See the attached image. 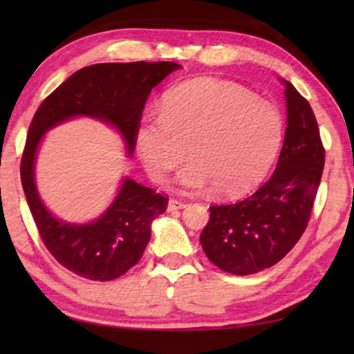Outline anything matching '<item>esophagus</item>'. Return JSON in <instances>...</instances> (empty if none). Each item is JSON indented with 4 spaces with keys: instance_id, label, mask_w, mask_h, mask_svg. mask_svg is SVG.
Returning a JSON list of instances; mask_svg holds the SVG:
<instances>
[{
    "instance_id": "1",
    "label": "esophagus",
    "mask_w": 354,
    "mask_h": 354,
    "mask_svg": "<svg viewBox=\"0 0 354 354\" xmlns=\"http://www.w3.org/2000/svg\"><path fill=\"white\" fill-rule=\"evenodd\" d=\"M185 206H187V203H185V201L171 198L169 201V206H167V209H169V211H178V209H184Z\"/></svg>"
}]
</instances>
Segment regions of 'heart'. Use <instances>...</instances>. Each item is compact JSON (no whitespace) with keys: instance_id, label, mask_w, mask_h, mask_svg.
Segmentation results:
<instances>
[{"instance_id":"1","label":"heart","mask_w":354,"mask_h":354,"mask_svg":"<svg viewBox=\"0 0 354 354\" xmlns=\"http://www.w3.org/2000/svg\"><path fill=\"white\" fill-rule=\"evenodd\" d=\"M283 140L277 107L247 88L214 80L181 84L164 95L158 118L136 131V148L156 183L183 162L185 189L211 185L217 196L248 194L266 178Z\"/></svg>"}]
</instances>
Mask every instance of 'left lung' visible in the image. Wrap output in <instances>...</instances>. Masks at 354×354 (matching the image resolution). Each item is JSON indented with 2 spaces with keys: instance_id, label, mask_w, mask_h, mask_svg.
Here are the masks:
<instances>
[{
  "instance_id": "left-lung-1",
  "label": "left lung",
  "mask_w": 354,
  "mask_h": 354,
  "mask_svg": "<svg viewBox=\"0 0 354 354\" xmlns=\"http://www.w3.org/2000/svg\"><path fill=\"white\" fill-rule=\"evenodd\" d=\"M286 84L287 129L277 170L245 200L211 206L200 241L209 261L232 274L274 266L303 236L325 165L313 107Z\"/></svg>"
}]
</instances>
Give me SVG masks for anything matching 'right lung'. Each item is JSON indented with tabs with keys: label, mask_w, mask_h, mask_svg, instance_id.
<instances>
[{
	"label": "right lung",
	"mask_w": 354,
	"mask_h": 354,
	"mask_svg": "<svg viewBox=\"0 0 354 354\" xmlns=\"http://www.w3.org/2000/svg\"><path fill=\"white\" fill-rule=\"evenodd\" d=\"M181 65L175 62L95 64L77 70L48 95L35 111L23 149L20 176L41 242L53 257L92 281H112L134 267L151 237V221L165 212L169 198L133 179H124L115 201L98 220L70 225L53 217L34 183L37 147L48 129L76 115L104 120L122 133L128 153L151 88Z\"/></svg>",
	"instance_id": "add662e5"
}]
</instances>
